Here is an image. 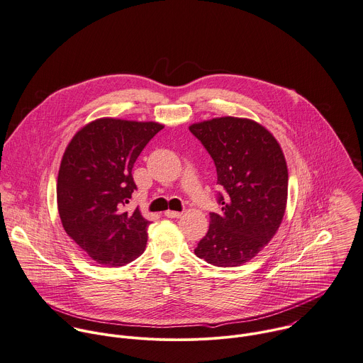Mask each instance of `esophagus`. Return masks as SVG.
Here are the masks:
<instances>
[{
	"label": "esophagus",
	"mask_w": 363,
	"mask_h": 363,
	"mask_svg": "<svg viewBox=\"0 0 363 363\" xmlns=\"http://www.w3.org/2000/svg\"><path fill=\"white\" fill-rule=\"evenodd\" d=\"M167 218H181L182 213L181 212H175V211H165L164 213Z\"/></svg>",
	"instance_id": "esophagus-1"
}]
</instances>
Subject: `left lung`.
Segmentation results:
<instances>
[{"mask_svg":"<svg viewBox=\"0 0 363 363\" xmlns=\"http://www.w3.org/2000/svg\"><path fill=\"white\" fill-rule=\"evenodd\" d=\"M189 131L212 157L220 213L211 212L208 233L195 255L218 267L252 260L276 235L287 203L289 172L277 140L249 118L220 117Z\"/></svg>","mask_w":363,"mask_h":363,"instance_id":"obj_1","label":"left lung"}]
</instances>
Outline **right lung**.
I'll return each instance as SVG.
<instances>
[{
  "label": "right lung",
  "instance_id": "add662e5",
  "mask_svg": "<svg viewBox=\"0 0 363 363\" xmlns=\"http://www.w3.org/2000/svg\"><path fill=\"white\" fill-rule=\"evenodd\" d=\"M158 123L99 118L74 134L63 154L56 186L66 233L94 263L120 267L145 249L150 222L125 209L137 185L133 167Z\"/></svg>",
  "mask_w": 363,
  "mask_h": 363
}]
</instances>
